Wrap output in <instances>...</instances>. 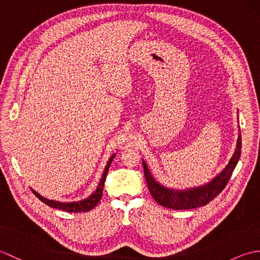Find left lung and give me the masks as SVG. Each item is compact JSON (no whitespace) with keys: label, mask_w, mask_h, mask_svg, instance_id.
Returning <instances> with one entry per match:
<instances>
[{"label":"left lung","mask_w":260,"mask_h":260,"mask_svg":"<svg viewBox=\"0 0 260 260\" xmlns=\"http://www.w3.org/2000/svg\"><path fill=\"white\" fill-rule=\"evenodd\" d=\"M240 153L241 136L239 135L238 141H237V147L234 153V156L231 157L227 168H225L219 175L215 176L211 182H209L208 184L186 191H173L167 189V187H163L161 184H158L156 181H154L145 162H143V169H144V175L146 179L147 187L148 190H150L152 197L154 198V200L165 208L173 210H187L203 207L211 200H213L219 193H221L225 185L228 184L229 179L231 178V175H233L237 163H238Z\"/></svg>","instance_id":"8db88e82"}]
</instances>
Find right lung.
<instances>
[{
  "instance_id": "right-lung-1",
  "label": "right lung",
  "mask_w": 260,
  "mask_h": 260,
  "mask_svg": "<svg viewBox=\"0 0 260 260\" xmlns=\"http://www.w3.org/2000/svg\"><path fill=\"white\" fill-rule=\"evenodd\" d=\"M115 155H113L112 157L109 158V161L106 165V168H105V171L103 173L102 176V180H101V183H99L97 190L92 193V194L86 199V200H82L80 202H71V203H61V202H57V201H51V200H47V199L42 198L40 194H38L37 192L32 191L35 193L36 197L39 199V200H41L43 203H46L47 206L54 208V209H59V210H62V211H67V212H87V211H90L93 208H95L98 202L101 201V199L103 197V189H104V183H105V180H106V176L108 173V170H109V165L112 163L113 158Z\"/></svg>"
}]
</instances>
